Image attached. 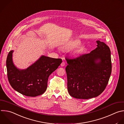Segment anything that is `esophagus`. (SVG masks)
<instances>
[{"instance_id": "esophagus-1", "label": "esophagus", "mask_w": 124, "mask_h": 124, "mask_svg": "<svg viewBox=\"0 0 124 124\" xmlns=\"http://www.w3.org/2000/svg\"><path fill=\"white\" fill-rule=\"evenodd\" d=\"M65 65V63L64 61H63V62H62V63L61 64V66H64Z\"/></svg>"}]
</instances>
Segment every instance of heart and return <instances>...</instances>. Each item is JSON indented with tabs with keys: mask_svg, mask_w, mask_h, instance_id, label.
<instances>
[{
	"mask_svg": "<svg viewBox=\"0 0 124 124\" xmlns=\"http://www.w3.org/2000/svg\"><path fill=\"white\" fill-rule=\"evenodd\" d=\"M77 42H73L71 43L70 44H68L67 46L64 47L63 49L64 50H70V49H71L74 48V47H75L77 45Z\"/></svg>",
	"mask_w": 124,
	"mask_h": 124,
	"instance_id": "1",
	"label": "heart"
}]
</instances>
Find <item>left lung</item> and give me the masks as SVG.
Wrapping results in <instances>:
<instances>
[{
    "instance_id": "8db88e82",
    "label": "left lung",
    "mask_w": 124,
    "mask_h": 124,
    "mask_svg": "<svg viewBox=\"0 0 124 124\" xmlns=\"http://www.w3.org/2000/svg\"><path fill=\"white\" fill-rule=\"evenodd\" d=\"M90 53L67 58V87L70 95L77 99L97 97L106 89L111 72L110 51L99 40Z\"/></svg>"
}]
</instances>
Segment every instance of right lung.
<instances>
[{
	"instance_id": "add662e5",
	"label": "right lung",
	"mask_w": 124,
	"mask_h": 124,
	"mask_svg": "<svg viewBox=\"0 0 124 124\" xmlns=\"http://www.w3.org/2000/svg\"><path fill=\"white\" fill-rule=\"evenodd\" d=\"M11 51L7 56V76L12 87L20 93L35 97L42 94L47 88L49 76L61 64V58H54L42 55L27 69L20 70L13 62Z\"/></svg>"
}]
</instances>
